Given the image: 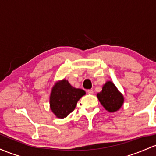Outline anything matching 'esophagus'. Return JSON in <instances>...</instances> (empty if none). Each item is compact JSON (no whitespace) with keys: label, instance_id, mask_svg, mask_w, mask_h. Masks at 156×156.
<instances>
[{"label":"esophagus","instance_id":"1","mask_svg":"<svg viewBox=\"0 0 156 156\" xmlns=\"http://www.w3.org/2000/svg\"><path fill=\"white\" fill-rule=\"evenodd\" d=\"M87 94H94V90H93L92 89H90V90H87Z\"/></svg>","mask_w":156,"mask_h":156}]
</instances>
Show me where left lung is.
<instances>
[{
	"label": "left lung",
	"instance_id": "8db88e82",
	"mask_svg": "<svg viewBox=\"0 0 156 156\" xmlns=\"http://www.w3.org/2000/svg\"><path fill=\"white\" fill-rule=\"evenodd\" d=\"M97 96L105 109L112 113L119 111L125 101L123 94L111 81H107Z\"/></svg>",
	"mask_w": 156,
	"mask_h": 156
}]
</instances>
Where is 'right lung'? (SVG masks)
Listing matches in <instances>:
<instances>
[{
  "mask_svg": "<svg viewBox=\"0 0 156 156\" xmlns=\"http://www.w3.org/2000/svg\"><path fill=\"white\" fill-rule=\"evenodd\" d=\"M85 94V90L73 87L66 79L57 81L50 94V109L57 118H66L75 109L77 101Z\"/></svg>",
  "mask_w": 156,
  "mask_h": 156,
  "instance_id": "right-lung-1",
  "label": "right lung"
}]
</instances>
